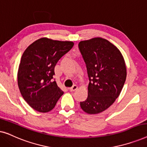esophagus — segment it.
I'll use <instances>...</instances> for the list:
<instances>
[{"label":"esophagus","mask_w":147,"mask_h":147,"mask_svg":"<svg viewBox=\"0 0 147 147\" xmlns=\"http://www.w3.org/2000/svg\"><path fill=\"white\" fill-rule=\"evenodd\" d=\"M77 89H78V86H76V85H74L73 86H72V87L69 88V91H71V92L75 91V90H76Z\"/></svg>","instance_id":"obj_1"}]
</instances>
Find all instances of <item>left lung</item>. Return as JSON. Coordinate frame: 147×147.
Returning <instances> with one entry per match:
<instances>
[{
	"instance_id": "1",
	"label": "left lung",
	"mask_w": 147,
	"mask_h": 147,
	"mask_svg": "<svg viewBox=\"0 0 147 147\" xmlns=\"http://www.w3.org/2000/svg\"><path fill=\"white\" fill-rule=\"evenodd\" d=\"M78 46L90 80L88 98L80 106L88 114H99L119 96L126 78L125 61L120 50L104 38L82 41Z\"/></svg>"
}]
</instances>
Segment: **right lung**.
<instances>
[{"mask_svg":"<svg viewBox=\"0 0 147 147\" xmlns=\"http://www.w3.org/2000/svg\"><path fill=\"white\" fill-rule=\"evenodd\" d=\"M74 45L72 41L43 37L24 51L18 69V86L24 100L34 110L43 113L51 111L63 94L56 82H52L54 68Z\"/></svg>","mask_w":147,"mask_h":147,"instance_id":"obj_1","label":"right lung"}]
</instances>
